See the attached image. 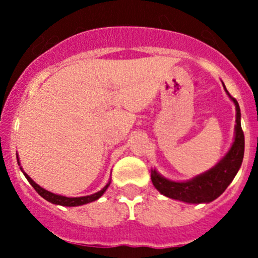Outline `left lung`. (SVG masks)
I'll use <instances>...</instances> for the list:
<instances>
[{
    "label": "left lung",
    "mask_w": 258,
    "mask_h": 258,
    "mask_svg": "<svg viewBox=\"0 0 258 258\" xmlns=\"http://www.w3.org/2000/svg\"><path fill=\"white\" fill-rule=\"evenodd\" d=\"M225 91L236 106L235 141L225 157L215 167L188 181H170L162 177L156 170L151 171V179H152L153 186L166 197L187 202V204H209L221 196L237 175L244 153V136L241 127V111L236 98H233L228 93L226 87Z\"/></svg>",
    "instance_id": "1"
}]
</instances>
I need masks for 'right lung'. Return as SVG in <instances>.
I'll use <instances>...</instances> for the list:
<instances>
[{
    "mask_svg": "<svg viewBox=\"0 0 258 258\" xmlns=\"http://www.w3.org/2000/svg\"><path fill=\"white\" fill-rule=\"evenodd\" d=\"M17 162H18V165H20V161H18V156H17ZM21 171L23 172L22 168H21ZM23 175H25V177L27 178V181L30 182L31 186H32L33 188L36 189V192H37V194L40 195L41 197H43L46 201L51 202V204H54V205H61V206H69V207L81 206V205H86V204H90V202H92V201H96V200H98L101 196H102L103 194H105V191L107 189V187L110 186V182H108V183L106 184V186L103 187L101 191L96 192V194H93V195H90V196L66 197V196H61V195L52 194V192L47 191V189L42 188V187L38 186V184L36 183V182L33 181V179L31 178L30 176H28L26 172H23Z\"/></svg>",
    "mask_w": 258,
    "mask_h": 258,
    "instance_id": "1",
    "label": "right lung"
}]
</instances>
